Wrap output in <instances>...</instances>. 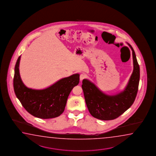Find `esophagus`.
Returning <instances> with one entry per match:
<instances>
[{
	"label": "esophagus",
	"instance_id": "34e87169",
	"mask_svg": "<svg viewBox=\"0 0 156 156\" xmlns=\"http://www.w3.org/2000/svg\"><path fill=\"white\" fill-rule=\"evenodd\" d=\"M85 75L84 73H82V74H81L80 76V80L81 81H82L84 79H85Z\"/></svg>",
	"mask_w": 156,
	"mask_h": 156
}]
</instances>
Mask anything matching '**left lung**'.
Returning <instances> with one entry per match:
<instances>
[{"label":"left lung","instance_id":"8db88e82","mask_svg":"<svg viewBox=\"0 0 156 156\" xmlns=\"http://www.w3.org/2000/svg\"><path fill=\"white\" fill-rule=\"evenodd\" d=\"M132 51L133 70L125 89L117 94L106 95L89 80L83 79V88L87 107L92 116L107 121L119 117L133 104L137 94L140 71L134 50Z\"/></svg>","mask_w":156,"mask_h":156}]
</instances>
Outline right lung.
<instances>
[{
	"instance_id": "obj_1",
	"label": "right lung",
	"mask_w": 156,
	"mask_h": 156,
	"mask_svg": "<svg viewBox=\"0 0 156 156\" xmlns=\"http://www.w3.org/2000/svg\"><path fill=\"white\" fill-rule=\"evenodd\" d=\"M21 56L16 62L13 79L14 90L22 106L31 115L42 119L57 117L64 111L67 98L73 87L79 83L80 75L75 73L58 81L43 90L28 88L19 73Z\"/></svg>"
}]
</instances>
